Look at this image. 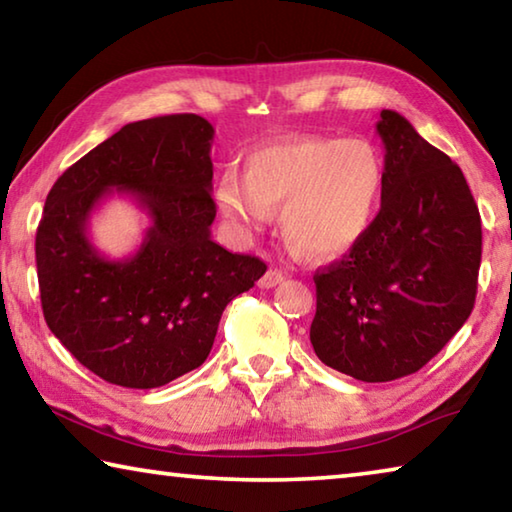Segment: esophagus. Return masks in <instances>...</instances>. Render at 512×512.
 <instances>
[{
	"label": "esophagus",
	"instance_id": "obj_1",
	"mask_svg": "<svg viewBox=\"0 0 512 512\" xmlns=\"http://www.w3.org/2000/svg\"><path fill=\"white\" fill-rule=\"evenodd\" d=\"M284 280V275L277 271V268H268V271L259 277V287L262 289H273Z\"/></svg>",
	"mask_w": 512,
	"mask_h": 512
}]
</instances>
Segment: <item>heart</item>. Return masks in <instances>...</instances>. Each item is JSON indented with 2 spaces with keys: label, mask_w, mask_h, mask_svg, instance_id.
Instances as JSON below:
<instances>
[{
  "label": "heart",
  "mask_w": 512,
  "mask_h": 512,
  "mask_svg": "<svg viewBox=\"0 0 512 512\" xmlns=\"http://www.w3.org/2000/svg\"><path fill=\"white\" fill-rule=\"evenodd\" d=\"M386 164L361 137L302 135L250 151L246 173L228 169L216 205L239 232L262 230L282 210V232L300 253L334 259L366 235L384 194Z\"/></svg>",
  "instance_id": "obj_1"
}]
</instances>
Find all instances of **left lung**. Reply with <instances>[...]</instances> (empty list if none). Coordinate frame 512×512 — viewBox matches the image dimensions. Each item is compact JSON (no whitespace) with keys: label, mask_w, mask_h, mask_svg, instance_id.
Here are the masks:
<instances>
[{"label":"left lung","mask_w":512,"mask_h":512,"mask_svg":"<svg viewBox=\"0 0 512 512\" xmlns=\"http://www.w3.org/2000/svg\"><path fill=\"white\" fill-rule=\"evenodd\" d=\"M386 183L363 239L316 271L309 339L325 366L354 379L418 372L472 314L481 216L463 171L400 112L381 110Z\"/></svg>","instance_id":"8db88e82"}]
</instances>
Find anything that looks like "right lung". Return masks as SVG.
I'll return each instance as SVG.
<instances>
[{
	"instance_id": "1",
	"label": "right lung",
	"mask_w": 512,
	"mask_h": 512,
	"mask_svg": "<svg viewBox=\"0 0 512 512\" xmlns=\"http://www.w3.org/2000/svg\"><path fill=\"white\" fill-rule=\"evenodd\" d=\"M214 128L198 115L133 121L72 164L36 232L42 314L94 375L158 388L201 366L223 309L266 264L212 241ZM131 195L152 225L136 255L108 260L87 237L108 193Z\"/></svg>"
}]
</instances>
